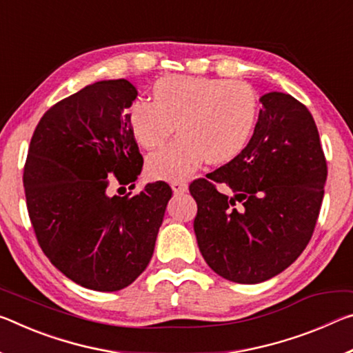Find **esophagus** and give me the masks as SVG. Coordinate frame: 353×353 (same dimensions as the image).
Segmentation results:
<instances>
[{
  "label": "esophagus",
  "instance_id": "esophagus-1",
  "mask_svg": "<svg viewBox=\"0 0 353 353\" xmlns=\"http://www.w3.org/2000/svg\"><path fill=\"white\" fill-rule=\"evenodd\" d=\"M171 188L174 193H185L188 190V183L185 181H171Z\"/></svg>",
  "mask_w": 353,
  "mask_h": 353
}]
</instances>
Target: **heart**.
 I'll use <instances>...</instances> for the list:
<instances>
[{"label":"heart","instance_id":"1","mask_svg":"<svg viewBox=\"0 0 353 353\" xmlns=\"http://www.w3.org/2000/svg\"><path fill=\"white\" fill-rule=\"evenodd\" d=\"M154 102L137 100L128 124L137 141L157 149L176 130L181 137L148 159L157 179L187 177L203 163H225L247 148L253 137L259 99L245 81L205 77H165L152 88Z\"/></svg>","mask_w":353,"mask_h":353}]
</instances>
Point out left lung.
Instances as JSON below:
<instances>
[{
	"label": "left lung",
	"instance_id": "left-lung-1",
	"mask_svg": "<svg viewBox=\"0 0 353 353\" xmlns=\"http://www.w3.org/2000/svg\"><path fill=\"white\" fill-rule=\"evenodd\" d=\"M250 143L190 183L201 254L216 275L256 284L281 273L314 232L327 181L316 122L289 94L268 92Z\"/></svg>",
	"mask_w": 353,
	"mask_h": 353
}]
</instances>
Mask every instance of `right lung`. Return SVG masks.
<instances>
[{"label":"right lung","instance_id":"1","mask_svg":"<svg viewBox=\"0 0 353 353\" xmlns=\"http://www.w3.org/2000/svg\"><path fill=\"white\" fill-rule=\"evenodd\" d=\"M130 81H97L54 103L32 133L23 171L39 247L61 273L99 292L124 289L146 270L171 198L166 182L110 196L111 176L132 183L143 168L127 108Z\"/></svg>","mask_w":353,"mask_h":353}]
</instances>
